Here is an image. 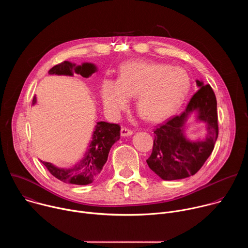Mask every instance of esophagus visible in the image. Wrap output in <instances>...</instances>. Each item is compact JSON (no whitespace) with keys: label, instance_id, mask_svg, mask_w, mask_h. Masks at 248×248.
I'll return each mask as SVG.
<instances>
[{"label":"esophagus","instance_id":"34e87169","mask_svg":"<svg viewBox=\"0 0 248 248\" xmlns=\"http://www.w3.org/2000/svg\"><path fill=\"white\" fill-rule=\"evenodd\" d=\"M133 134V131L128 129V128H125V127H122L121 129V135L123 137H126V136H130Z\"/></svg>","mask_w":248,"mask_h":248}]
</instances>
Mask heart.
I'll return each instance as SVG.
<instances>
[{
  "instance_id": "heart-1",
  "label": "heart",
  "mask_w": 248,
  "mask_h": 248,
  "mask_svg": "<svg viewBox=\"0 0 248 248\" xmlns=\"http://www.w3.org/2000/svg\"><path fill=\"white\" fill-rule=\"evenodd\" d=\"M190 80L180 66L150 62H129L121 69L117 81L105 79L100 95L105 110L118 117L135 96V108L150 122L161 121L172 114L186 99Z\"/></svg>"
}]
</instances>
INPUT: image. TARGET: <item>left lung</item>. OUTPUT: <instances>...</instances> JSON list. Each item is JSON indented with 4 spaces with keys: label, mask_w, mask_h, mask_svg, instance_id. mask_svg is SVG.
<instances>
[{
    "label": "left lung",
    "mask_w": 248,
    "mask_h": 248,
    "mask_svg": "<svg viewBox=\"0 0 248 248\" xmlns=\"http://www.w3.org/2000/svg\"><path fill=\"white\" fill-rule=\"evenodd\" d=\"M199 90L189 101L185 112L159 125L151 156L146 160L149 168L164 181H174L195 174L214 149L218 138L217 100L213 89L202 80H196ZM194 117V122L189 120ZM205 124L202 139L191 140L187 130L193 123Z\"/></svg>",
    "instance_id": "1"
}]
</instances>
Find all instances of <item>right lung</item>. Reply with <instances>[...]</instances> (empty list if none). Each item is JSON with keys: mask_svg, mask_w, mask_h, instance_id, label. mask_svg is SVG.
Listing matches in <instances>:
<instances>
[{"mask_svg": "<svg viewBox=\"0 0 248 248\" xmlns=\"http://www.w3.org/2000/svg\"><path fill=\"white\" fill-rule=\"evenodd\" d=\"M98 70L96 64L92 62H82L77 64L64 61L49 70V75L74 77V74L83 78H89ZM37 103L34 96L32 106ZM121 126L119 124L106 122H98L92 132V140L89 142L86 152L82 158L70 168H60L52 163L41 161L48 170L62 183L78 186L92 184L101 172L104 165L108 160L112 146L121 138Z\"/></svg>", "mask_w": 248, "mask_h": 248, "instance_id": "right-lung-1", "label": "right lung"}]
</instances>
